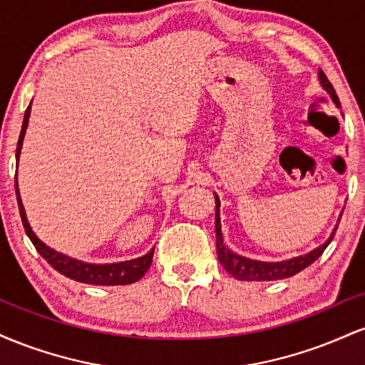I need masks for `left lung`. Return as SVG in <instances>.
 <instances>
[{"mask_svg": "<svg viewBox=\"0 0 365 365\" xmlns=\"http://www.w3.org/2000/svg\"><path fill=\"white\" fill-rule=\"evenodd\" d=\"M319 82L328 94L333 99V103L340 108V101H338L336 91L333 89L331 82L328 81L324 72L319 70ZM216 199V252L217 259H220L221 266L228 271L233 278L242 279V282H273V279H283L290 278V276L300 273L307 266L316 261L317 257H321V254L324 252L326 247L329 245V242L333 240L334 232H336L338 226H334L333 233L324 244L316 247L309 254L299 255V257L287 259V261H278V262H264V261H255V259L244 257V255H238L228 249L223 244V233H221V221H220V197L215 194Z\"/></svg>", "mask_w": 365, "mask_h": 365, "instance_id": "obj_1", "label": "left lung"}]
</instances>
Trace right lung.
Instances as JSON below:
<instances>
[{
  "label": "right lung",
  "mask_w": 365,
  "mask_h": 365,
  "mask_svg": "<svg viewBox=\"0 0 365 365\" xmlns=\"http://www.w3.org/2000/svg\"><path fill=\"white\" fill-rule=\"evenodd\" d=\"M32 104V103H31ZM31 104H29L27 111H25L24 123H22V132H20L19 144H16V163H19L20 150H22V142L25 130H27L29 125V116H31ZM15 190H16V200H19V209L20 216H22V223L25 228V233L31 238V242L34 244L36 250L43 257L51 264V267L61 273L66 278L75 279V282L87 283V284H103V287H113V284H130L135 283L148 273L150 267V262H153L154 249H150L148 254L142 255V257L132 259V261H123V262H115V264H89L77 261V259L68 257V255L56 252L51 247H48L44 242H41L34 232H32L31 225H29L27 216H25V209L22 204V199H20L19 192V183L15 180Z\"/></svg>",
  "instance_id": "add662e5"
}]
</instances>
